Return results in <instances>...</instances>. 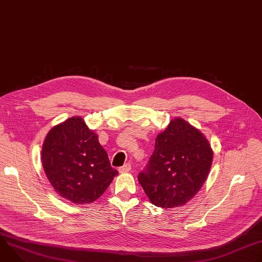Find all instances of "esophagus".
Returning a JSON list of instances; mask_svg holds the SVG:
<instances>
[{"mask_svg":"<svg viewBox=\"0 0 262 262\" xmlns=\"http://www.w3.org/2000/svg\"><path fill=\"white\" fill-rule=\"evenodd\" d=\"M130 169H132L130 164H129V163H126V164H124L122 167H120L118 170H119L120 173H126V172H129Z\"/></svg>","mask_w":262,"mask_h":262,"instance_id":"34e87169","label":"esophagus"}]
</instances>
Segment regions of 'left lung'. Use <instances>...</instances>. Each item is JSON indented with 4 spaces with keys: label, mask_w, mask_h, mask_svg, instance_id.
<instances>
[{
    "label": "left lung",
    "mask_w": 262,
    "mask_h": 262,
    "mask_svg": "<svg viewBox=\"0 0 262 262\" xmlns=\"http://www.w3.org/2000/svg\"><path fill=\"white\" fill-rule=\"evenodd\" d=\"M212 159L213 151L206 137L176 117L158 135L155 151L138 180L156 206H182L202 188Z\"/></svg>",
    "instance_id": "1"
}]
</instances>
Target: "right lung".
<instances>
[{"label":"right lung","mask_w":262,"mask_h":262,"mask_svg":"<svg viewBox=\"0 0 262 262\" xmlns=\"http://www.w3.org/2000/svg\"><path fill=\"white\" fill-rule=\"evenodd\" d=\"M41 162L56 193L76 204L98 199L118 175L111 167L98 136L79 116L68 118L48 133Z\"/></svg>","instance_id":"obj_1"}]
</instances>
